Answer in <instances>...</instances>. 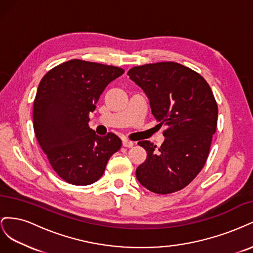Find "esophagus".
Wrapping results in <instances>:
<instances>
[{
	"label": "esophagus",
	"instance_id": "1",
	"mask_svg": "<svg viewBox=\"0 0 253 253\" xmlns=\"http://www.w3.org/2000/svg\"><path fill=\"white\" fill-rule=\"evenodd\" d=\"M134 141H131V140H128V139H124L122 140V145H124V147H126V148H132L133 145H134Z\"/></svg>",
	"mask_w": 253,
	"mask_h": 253
}]
</instances>
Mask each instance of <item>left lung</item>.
Listing matches in <instances>:
<instances>
[{"mask_svg":"<svg viewBox=\"0 0 253 253\" xmlns=\"http://www.w3.org/2000/svg\"><path fill=\"white\" fill-rule=\"evenodd\" d=\"M127 75L147 94L159 125L167 126L159 148L138 142L148 155L136 177L157 194L179 191L202 171L209 155L218 115L211 87L200 74L171 61L135 66Z\"/></svg>","mask_w":253,"mask_h":253,"instance_id":"1","label":"left lung"}]
</instances>
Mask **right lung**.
<instances>
[{"mask_svg":"<svg viewBox=\"0 0 253 253\" xmlns=\"http://www.w3.org/2000/svg\"><path fill=\"white\" fill-rule=\"evenodd\" d=\"M125 73L117 66L79 59L45 74L34 101V131L60 178L75 186L96 182L121 148L118 136L100 137L89 128V113L104 88Z\"/></svg>","mask_w":253,"mask_h":253,"instance_id":"right-lung-1","label":"right lung"}]
</instances>
